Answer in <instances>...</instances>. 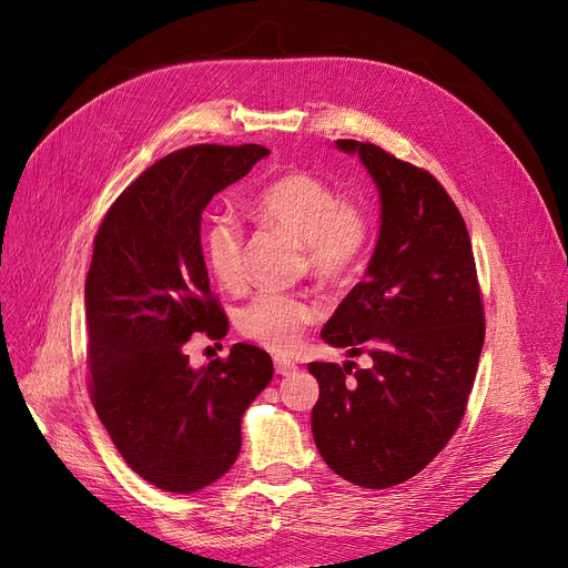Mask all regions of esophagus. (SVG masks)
<instances>
[{"label":"esophagus","mask_w":568,"mask_h":568,"mask_svg":"<svg viewBox=\"0 0 568 568\" xmlns=\"http://www.w3.org/2000/svg\"><path fill=\"white\" fill-rule=\"evenodd\" d=\"M274 368H276L278 375H287V373L296 371V364L290 362V359H281V356H276V359H274Z\"/></svg>","instance_id":"1"}]
</instances>
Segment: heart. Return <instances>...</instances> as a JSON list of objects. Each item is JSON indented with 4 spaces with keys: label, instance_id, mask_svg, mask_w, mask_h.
Segmentation results:
<instances>
[{
    "label": "heart",
    "instance_id": "heart-1",
    "mask_svg": "<svg viewBox=\"0 0 568 568\" xmlns=\"http://www.w3.org/2000/svg\"><path fill=\"white\" fill-rule=\"evenodd\" d=\"M251 206L264 225L302 239L308 266L326 281L347 278L371 242L364 204L341 197L332 184L306 170L276 174L253 195ZM202 253L209 272L221 285L236 287L244 281V227L234 216L219 214L206 221ZM320 315V304L304 294L260 292L239 308L236 326L262 347L290 352Z\"/></svg>",
    "mask_w": 568,
    "mask_h": 568
}]
</instances>
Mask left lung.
Segmentation results:
<instances>
[{"instance_id":"1","label":"left lung","mask_w":568,"mask_h":568,"mask_svg":"<svg viewBox=\"0 0 568 568\" xmlns=\"http://www.w3.org/2000/svg\"><path fill=\"white\" fill-rule=\"evenodd\" d=\"M336 144L373 174L382 227L366 278L322 338L373 364H308L320 382L311 422L326 465L382 490L419 474L458 430L486 336L484 294L465 221L437 179L373 142Z\"/></svg>"}]
</instances>
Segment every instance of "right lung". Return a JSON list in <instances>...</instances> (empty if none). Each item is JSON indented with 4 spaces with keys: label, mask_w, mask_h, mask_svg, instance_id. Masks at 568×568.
Instances as JSON below:
<instances>
[{
    "label": "right lung",
    "mask_w": 568,
    "mask_h": 568,
    "mask_svg": "<svg viewBox=\"0 0 568 568\" xmlns=\"http://www.w3.org/2000/svg\"><path fill=\"white\" fill-rule=\"evenodd\" d=\"M266 154L262 144L176 149L122 191L94 236L89 398L126 465L168 493H195L232 467L242 416L274 375L272 356L248 343L200 371L186 354L193 334H227L202 257V212Z\"/></svg>",
    "instance_id": "obj_1"
}]
</instances>
